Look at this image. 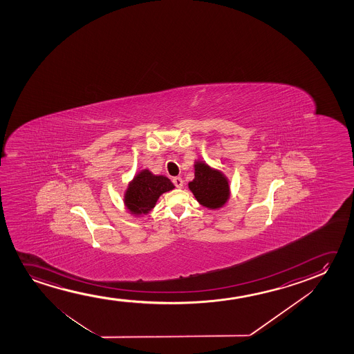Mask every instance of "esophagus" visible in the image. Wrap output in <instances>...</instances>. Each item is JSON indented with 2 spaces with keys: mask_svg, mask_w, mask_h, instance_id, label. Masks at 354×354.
Listing matches in <instances>:
<instances>
[{
  "mask_svg": "<svg viewBox=\"0 0 354 354\" xmlns=\"http://www.w3.org/2000/svg\"><path fill=\"white\" fill-rule=\"evenodd\" d=\"M173 184L175 185V187L181 189V187L184 186V181H183V179H181L180 176H175V178H173Z\"/></svg>",
  "mask_w": 354,
  "mask_h": 354,
  "instance_id": "esophagus-1",
  "label": "esophagus"
}]
</instances>
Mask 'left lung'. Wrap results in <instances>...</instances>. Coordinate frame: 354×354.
Instances as JSON below:
<instances>
[{
	"label": "left lung",
	"instance_id": "obj_1",
	"mask_svg": "<svg viewBox=\"0 0 354 354\" xmlns=\"http://www.w3.org/2000/svg\"><path fill=\"white\" fill-rule=\"evenodd\" d=\"M189 189L199 204L209 209L221 208L230 196L227 178L201 160L194 163V179L189 183Z\"/></svg>",
	"mask_w": 354,
	"mask_h": 354
}]
</instances>
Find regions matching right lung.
Returning a JSON list of instances; mask_svg holds the SVG:
<instances>
[{
  "instance_id": "add662e5",
  "label": "right lung",
  "mask_w": 354,
  "mask_h": 354,
  "mask_svg": "<svg viewBox=\"0 0 354 354\" xmlns=\"http://www.w3.org/2000/svg\"><path fill=\"white\" fill-rule=\"evenodd\" d=\"M173 189L174 185L167 176L152 174L149 169L141 170L128 185L124 204L131 214H147L155 208L160 194Z\"/></svg>"
}]
</instances>
